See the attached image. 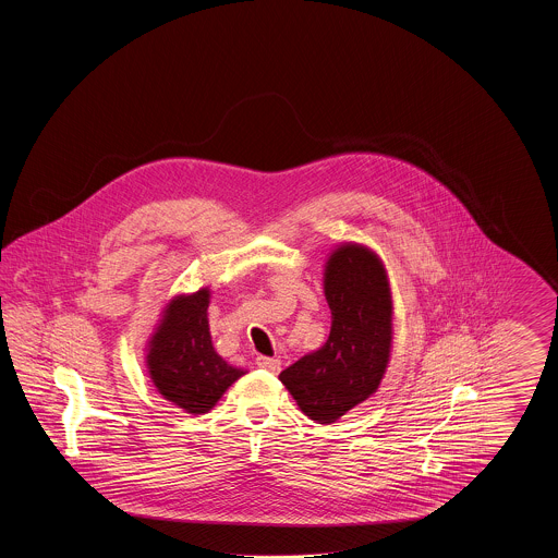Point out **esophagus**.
Returning a JSON list of instances; mask_svg holds the SVG:
<instances>
[{
	"label": "esophagus",
	"mask_w": 558,
	"mask_h": 558,
	"mask_svg": "<svg viewBox=\"0 0 558 558\" xmlns=\"http://www.w3.org/2000/svg\"><path fill=\"white\" fill-rule=\"evenodd\" d=\"M257 366H259V368H264V371L271 372V374H276V372H280L282 362H280L278 357H266V355H259V357H257Z\"/></svg>",
	"instance_id": "obj_1"
}]
</instances>
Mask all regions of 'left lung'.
<instances>
[{"mask_svg":"<svg viewBox=\"0 0 558 558\" xmlns=\"http://www.w3.org/2000/svg\"><path fill=\"white\" fill-rule=\"evenodd\" d=\"M324 296L332 318L326 343L280 380L305 416L330 425L378 391L393 347V296L383 259L360 242L328 253Z\"/></svg>","mask_w":558,"mask_h":558,"instance_id":"obj_1","label":"left lung"}]
</instances>
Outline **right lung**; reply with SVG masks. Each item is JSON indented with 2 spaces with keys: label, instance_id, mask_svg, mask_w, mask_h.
Here are the masks:
<instances>
[{
  "label": "right lung",
  "instance_id": "add662e5",
  "mask_svg": "<svg viewBox=\"0 0 558 558\" xmlns=\"http://www.w3.org/2000/svg\"><path fill=\"white\" fill-rule=\"evenodd\" d=\"M209 303V287L171 296L146 343V368L153 385L162 398L194 416L213 410L246 374L215 351Z\"/></svg>",
  "mask_w": 558,
  "mask_h": 558
}]
</instances>
